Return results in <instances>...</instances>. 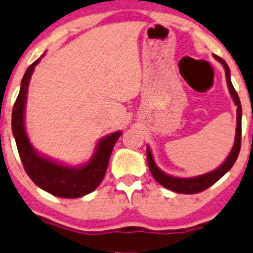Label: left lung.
I'll return each instance as SVG.
<instances>
[{
    "mask_svg": "<svg viewBox=\"0 0 253 253\" xmlns=\"http://www.w3.org/2000/svg\"><path fill=\"white\" fill-rule=\"evenodd\" d=\"M215 59L219 62H221V65L225 69V77H226V83H228V88H229V92L232 94V98L234 101L235 106H237V129H235V139H234V146H233L232 151H230L229 156L226 157V160L224 161L221 165L217 168V169L212 170L210 172H206V174H202V175L193 176V178H176V176H171L169 174L164 172L163 170H160L157 168L155 160H153L152 152H151V148L147 146V163L148 168H150V171L152 174V176L157 180L159 184H161L165 188L170 189L172 192H176V193H184V194H193L198 193V192H202L205 189H207L209 187L216 183L221 176H224L226 172L232 169V166L234 165L235 160L238 157L239 151H241V138H242V106L241 101H239V97L235 92L234 87H233L232 81H230V70L229 66L226 65V62L224 61L221 57L219 56H215Z\"/></svg>",
    "mask_w": 253,
    "mask_h": 253,
    "instance_id": "1",
    "label": "left lung"
}]
</instances>
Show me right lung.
<instances>
[{"label": "right lung", "instance_id": "right-lung-1", "mask_svg": "<svg viewBox=\"0 0 253 253\" xmlns=\"http://www.w3.org/2000/svg\"><path fill=\"white\" fill-rule=\"evenodd\" d=\"M40 61L41 59L34 61L25 71L21 81L20 92L12 107V134L18 146L21 163L29 178L43 191L61 198L83 197L94 191L102 182L112 148L122 135V131H115L103 137L97 143L93 156L87 164L81 166L64 165L37 152L25 131L24 114L30 77Z\"/></svg>", "mask_w": 253, "mask_h": 253}]
</instances>
